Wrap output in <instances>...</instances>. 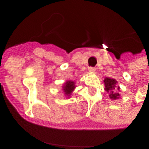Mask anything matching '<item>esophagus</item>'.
I'll return each instance as SVG.
<instances>
[{
	"instance_id": "1",
	"label": "esophagus",
	"mask_w": 149,
	"mask_h": 149,
	"mask_svg": "<svg viewBox=\"0 0 149 149\" xmlns=\"http://www.w3.org/2000/svg\"><path fill=\"white\" fill-rule=\"evenodd\" d=\"M88 69H89V72H94L95 71V68H93V67H89V68H88Z\"/></svg>"
}]
</instances>
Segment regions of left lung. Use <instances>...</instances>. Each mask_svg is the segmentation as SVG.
Wrapping results in <instances>:
<instances>
[{"mask_svg": "<svg viewBox=\"0 0 149 149\" xmlns=\"http://www.w3.org/2000/svg\"><path fill=\"white\" fill-rule=\"evenodd\" d=\"M104 83L105 85V90L107 93H110L109 96L112 100H116L119 98L120 95L119 92L120 88L119 86H116L117 84V81L115 79L110 78V77H106L104 80Z\"/></svg>", "mask_w": 149, "mask_h": 149, "instance_id": "left-lung-1", "label": "left lung"}]
</instances>
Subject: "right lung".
Masks as SVG:
<instances>
[{
	"instance_id": "obj_1",
	"label": "right lung",
	"mask_w": 149,
	"mask_h": 149,
	"mask_svg": "<svg viewBox=\"0 0 149 149\" xmlns=\"http://www.w3.org/2000/svg\"><path fill=\"white\" fill-rule=\"evenodd\" d=\"M75 83L72 81H67L64 84V86H63V92H64V94L65 95H67L68 97L71 95L72 93L74 91V89L75 88Z\"/></svg>"
}]
</instances>
